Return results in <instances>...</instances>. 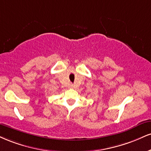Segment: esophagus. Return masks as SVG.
<instances>
[{"mask_svg":"<svg viewBox=\"0 0 151 151\" xmlns=\"http://www.w3.org/2000/svg\"><path fill=\"white\" fill-rule=\"evenodd\" d=\"M73 87H74V86H73V85H70V88H73Z\"/></svg>","mask_w":151,"mask_h":151,"instance_id":"1","label":"esophagus"}]
</instances>
